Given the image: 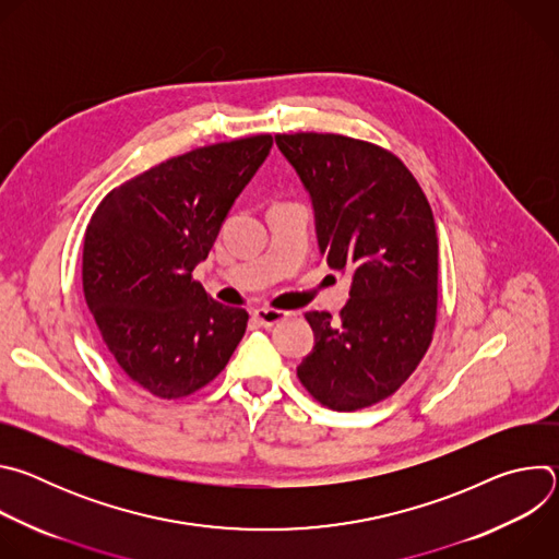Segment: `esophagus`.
Masks as SVG:
<instances>
[{"label":"esophagus","mask_w":559,"mask_h":559,"mask_svg":"<svg viewBox=\"0 0 559 559\" xmlns=\"http://www.w3.org/2000/svg\"><path fill=\"white\" fill-rule=\"evenodd\" d=\"M254 321L263 328H274L278 323H283L285 318L289 316V311H281V309H272V307H259L254 309Z\"/></svg>","instance_id":"34e87169"}]
</instances>
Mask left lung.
Returning a JSON list of instances; mask_svg holds the SVG:
<instances>
[{"label": "left lung", "instance_id": "obj_1", "mask_svg": "<svg viewBox=\"0 0 559 559\" xmlns=\"http://www.w3.org/2000/svg\"><path fill=\"white\" fill-rule=\"evenodd\" d=\"M276 145L316 212L318 248L352 272L338 318L307 311L316 345L296 373L334 412L371 407L425 358L438 313V234L431 205L407 166L369 141L296 132Z\"/></svg>", "mask_w": 559, "mask_h": 559}]
</instances>
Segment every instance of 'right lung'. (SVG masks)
Listing matches in <instances>:
<instances>
[{"label": "right lung", "mask_w": 559, "mask_h": 559, "mask_svg": "<svg viewBox=\"0 0 559 559\" xmlns=\"http://www.w3.org/2000/svg\"><path fill=\"white\" fill-rule=\"evenodd\" d=\"M272 134L173 156L106 194L84 238V296L121 371L177 401L212 382L248 328L192 278L257 175Z\"/></svg>", "instance_id": "right-lung-1"}]
</instances>
